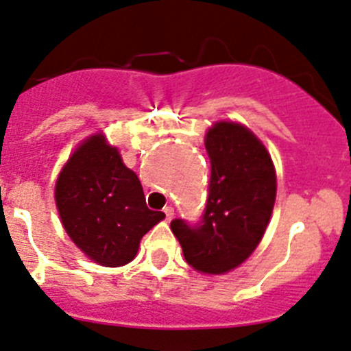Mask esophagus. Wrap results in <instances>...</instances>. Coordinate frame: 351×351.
<instances>
[{"mask_svg": "<svg viewBox=\"0 0 351 351\" xmlns=\"http://www.w3.org/2000/svg\"><path fill=\"white\" fill-rule=\"evenodd\" d=\"M164 215H166V220H171L173 217H175V208L166 206L164 208Z\"/></svg>", "mask_w": 351, "mask_h": 351, "instance_id": "obj_1", "label": "esophagus"}]
</instances>
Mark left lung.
<instances>
[{
	"mask_svg": "<svg viewBox=\"0 0 351 351\" xmlns=\"http://www.w3.org/2000/svg\"><path fill=\"white\" fill-rule=\"evenodd\" d=\"M211 162L206 208L195 226L171 222L191 267L223 274L254 254L266 232L276 199V171L269 152L248 128L217 122L206 132Z\"/></svg>",
	"mask_w": 351,
	"mask_h": 351,
	"instance_id": "8db88e82",
	"label": "left lung"
}]
</instances>
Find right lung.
Masks as SVG:
<instances>
[{
    "label": "right lung",
    "mask_w": 351,
    "mask_h": 351,
    "mask_svg": "<svg viewBox=\"0 0 351 351\" xmlns=\"http://www.w3.org/2000/svg\"><path fill=\"white\" fill-rule=\"evenodd\" d=\"M56 204L71 241L90 261L119 267L136 257L141 238L164 219L145 203L136 173L103 134L87 138L56 182Z\"/></svg>",
    "instance_id": "right-lung-1"
}]
</instances>
